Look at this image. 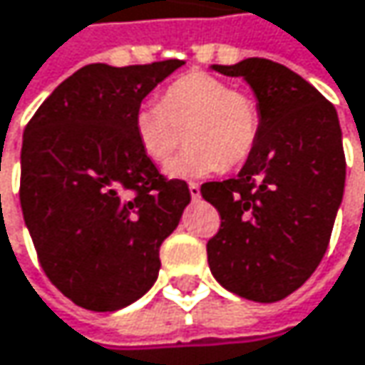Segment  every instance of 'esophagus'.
<instances>
[{"label": "esophagus", "mask_w": 365, "mask_h": 365, "mask_svg": "<svg viewBox=\"0 0 365 365\" xmlns=\"http://www.w3.org/2000/svg\"><path fill=\"white\" fill-rule=\"evenodd\" d=\"M187 187H190V196L196 200V198H200V185L198 183H194V182H190L187 183Z\"/></svg>", "instance_id": "esophagus-1"}]
</instances>
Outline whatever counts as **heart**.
I'll return each instance as SVG.
<instances>
[{"label": "heart", "instance_id": "1", "mask_svg": "<svg viewBox=\"0 0 365 365\" xmlns=\"http://www.w3.org/2000/svg\"><path fill=\"white\" fill-rule=\"evenodd\" d=\"M133 131L152 163L165 165L182 146L190 148L167 167L171 178L192 180L249 158L261 133L257 100L209 73H187L169 85L160 102H146L133 115Z\"/></svg>", "mask_w": 365, "mask_h": 365}]
</instances>
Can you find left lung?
<instances>
[{
  "instance_id": "left-lung-1",
  "label": "left lung",
  "mask_w": 365,
  "mask_h": 365,
  "mask_svg": "<svg viewBox=\"0 0 365 365\" xmlns=\"http://www.w3.org/2000/svg\"><path fill=\"white\" fill-rule=\"evenodd\" d=\"M213 71L252 87L261 133L238 178L200 185L221 217L209 267L230 292L276 303L309 280L328 249L347 169L339 116L278 62L247 58Z\"/></svg>"
}]
</instances>
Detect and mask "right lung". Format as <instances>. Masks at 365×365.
I'll use <instances>...</instances> for the list:
<instances>
[{
	"mask_svg": "<svg viewBox=\"0 0 365 365\" xmlns=\"http://www.w3.org/2000/svg\"><path fill=\"white\" fill-rule=\"evenodd\" d=\"M182 64H87L24 129V223L46 276L79 307L116 312L138 301L190 202L187 183L160 175L133 131L142 100Z\"/></svg>",
	"mask_w": 365,
	"mask_h": 365,
	"instance_id": "right-lung-1",
	"label": "right lung"
}]
</instances>
